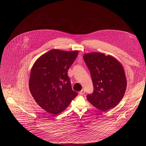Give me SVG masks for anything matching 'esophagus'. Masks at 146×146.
Returning <instances> with one entry per match:
<instances>
[{
    "label": "esophagus",
    "instance_id": "34e87169",
    "mask_svg": "<svg viewBox=\"0 0 146 146\" xmlns=\"http://www.w3.org/2000/svg\"><path fill=\"white\" fill-rule=\"evenodd\" d=\"M79 94H80V95H84V94H85V90L82 89L81 91H80V92H79Z\"/></svg>",
    "mask_w": 146,
    "mask_h": 146
}]
</instances>
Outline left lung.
<instances>
[{
    "mask_svg": "<svg viewBox=\"0 0 146 146\" xmlns=\"http://www.w3.org/2000/svg\"><path fill=\"white\" fill-rule=\"evenodd\" d=\"M89 69L94 92L87 96L96 108L105 111L115 107L122 100L127 88V78L122 65L110 55L100 52L83 56Z\"/></svg>",
    "mask_w": 146,
    "mask_h": 146,
    "instance_id": "obj_1",
    "label": "left lung"
}]
</instances>
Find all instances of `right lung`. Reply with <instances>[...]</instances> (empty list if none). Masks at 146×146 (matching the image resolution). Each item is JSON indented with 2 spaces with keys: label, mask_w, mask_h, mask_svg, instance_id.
Instances as JSON below:
<instances>
[{
  "label": "right lung",
  "mask_w": 146,
  "mask_h": 146,
  "mask_svg": "<svg viewBox=\"0 0 146 146\" xmlns=\"http://www.w3.org/2000/svg\"><path fill=\"white\" fill-rule=\"evenodd\" d=\"M78 54V51L52 50L39 57L32 66L30 92L38 105L51 114L65 110L78 95L68 76Z\"/></svg>",
  "instance_id": "obj_1"
}]
</instances>
